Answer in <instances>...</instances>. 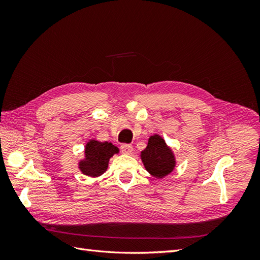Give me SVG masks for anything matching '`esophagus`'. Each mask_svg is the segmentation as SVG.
I'll return each mask as SVG.
<instances>
[{
	"instance_id": "34e87169",
	"label": "esophagus",
	"mask_w": 260,
	"mask_h": 260,
	"mask_svg": "<svg viewBox=\"0 0 260 260\" xmlns=\"http://www.w3.org/2000/svg\"><path fill=\"white\" fill-rule=\"evenodd\" d=\"M120 148L123 154H131L133 151V146L131 144H122Z\"/></svg>"
}]
</instances>
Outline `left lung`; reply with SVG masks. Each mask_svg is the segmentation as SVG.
<instances>
[{
    "label": "left lung",
    "instance_id": "obj_1",
    "mask_svg": "<svg viewBox=\"0 0 260 260\" xmlns=\"http://www.w3.org/2000/svg\"><path fill=\"white\" fill-rule=\"evenodd\" d=\"M141 159L145 169L157 179L168 176L176 166L174 153L158 135L148 139L146 148L141 152Z\"/></svg>",
    "mask_w": 260,
    "mask_h": 260
}]
</instances>
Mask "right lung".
Segmentation results:
<instances>
[{"instance_id": "obj_1", "label": "right lung", "mask_w": 260, "mask_h": 260, "mask_svg": "<svg viewBox=\"0 0 260 260\" xmlns=\"http://www.w3.org/2000/svg\"><path fill=\"white\" fill-rule=\"evenodd\" d=\"M119 149L109 142H99L90 140L84 148V159L80 160L79 169L82 174L96 178L103 175L108 167V161Z\"/></svg>"}]
</instances>
